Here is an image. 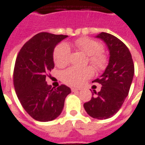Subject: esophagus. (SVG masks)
Returning <instances> with one entry per match:
<instances>
[{
  "mask_svg": "<svg viewBox=\"0 0 145 145\" xmlns=\"http://www.w3.org/2000/svg\"><path fill=\"white\" fill-rule=\"evenodd\" d=\"M71 90H72V92H78L80 89H77V88H72Z\"/></svg>",
  "mask_w": 145,
  "mask_h": 145,
  "instance_id": "34e87169",
  "label": "esophagus"
}]
</instances>
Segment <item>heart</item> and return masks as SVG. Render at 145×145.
<instances>
[{
	"label": "heart",
	"instance_id": "obj_1",
	"mask_svg": "<svg viewBox=\"0 0 145 145\" xmlns=\"http://www.w3.org/2000/svg\"><path fill=\"white\" fill-rule=\"evenodd\" d=\"M73 47L82 51L88 56V60L94 68L100 70L104 67L106 63V59L101 52L102 45L98 41L89 37H81L77 39L72 44ZM70 49L69 44L61 43L56 46L53 52V59L56 65L64 67L69 61ZM93 71L89 67L79 69L77 67H70L64 71L62 74L63 81L72 86H78L83 83L87 78L93 75Z\"/></svg>",
	"mask_w": 145,
	"mask_h": 145
}]
</instances>
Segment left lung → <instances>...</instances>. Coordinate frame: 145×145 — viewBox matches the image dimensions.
Returning <instances> with one entry per match:
<instances>
[{
  "label": "left lung",
  "mask_w": 145,
  "mask_h": 145,
  "mask_svg": "<svg viewBox=\"0 0 145 145\" xmlns=\"http://www.w3.org/2000/svg\"><path fill=\"white\" fill-rule=\"evenodd\" d=\"M96 37L108 46L109 61L104 73L93 82L100 83V92L84 104L87 114L97 119L112 117L121 108L128 96L134 74V65L129 48L115 36L102 32Z\"/></svg>",
  "instance_id": "8db88e82"
}]
</instances>
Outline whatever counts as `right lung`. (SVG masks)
<instances>
[{"instance_id": "obj_1", "label": "right lung", "mask_w": 145, "mask_h": 145, "mask_svg": "<svg viewBox=\"0 0 145 145\" xmlns=\"http://www.w3.org/2000/svg\"><path fill=\"white\" fill-rule=\"evenodd\" d=\"M68 37L39 33L20 49L14 68V86L17 97L27 113L39 122L52 121L61 114L69 87L55 89L46 82L48 71L54 68L56 46Z\"/></svg>"}]
</instances>
